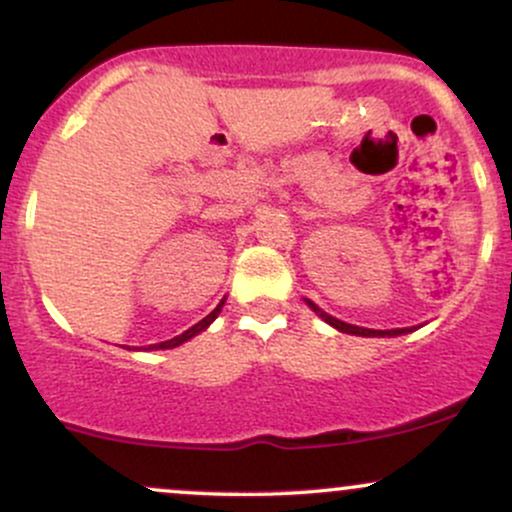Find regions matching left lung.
<instances>
[{
    "mask_svg": "<svg viewBox=\"0 0 512 512\" xmlns=\"http://www.w3.org/2000/svg\"><path fill=\"white\" fill-rule=\"evenodd\" d=\"M308 305H310V308L315 310L317 315L322 317V320L327 322V325L337 327L339 332H346V334H356V337H397V334H404V332H409V330H366V327H356V325H349V322H342V320H337V317H332V315L322 313V310L317 308L315 303H310V301H308Z\"/></svg>",
    "mask_w": 512,
    "mask_h": 512,
    "instance_id": "8db88e82",
    "label": "left lung"
}]
</instances>
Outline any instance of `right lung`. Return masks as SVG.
<instances>
[{"label":"right lung","instance_id":"right-lung-1","mask_svg":"<svg viewBox=\"0 0 512 512\" xmlns=\"http://www.w3.org/2000/svg\"><path fill=\"white\" fill-rule=\"evenodd\" d=\"M221 305H223V301L216 305L214 310H211V313L204 317V320H199L195 327H190V330H185L182 334H178V337H173V339H168V342H161V344H151L149 349H173V346H180L182 342H187V339H192L195 337V334H199L202 330H207V327L211 325V322H214V317L221 313Z\"/></svg>","mask_w":512,"mask_h":512}]
</instances>
